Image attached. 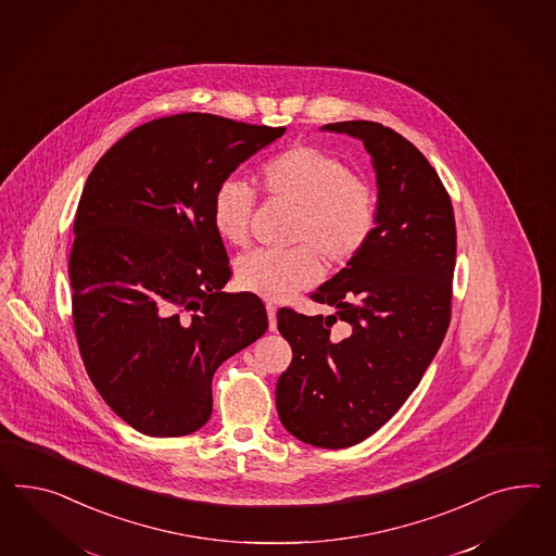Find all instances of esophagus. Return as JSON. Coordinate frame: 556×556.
Wrapping results in <instances>:
<instances>
[{
	"label": "esophagus",
	"mask_w": 556,
	"mask_h": 556,
	"mask_svg": "<svg viewBox=\"0 0 556 556\" xmlns=\"http://www.w3.org/2000/svg\"><path fill=\"white\" fill-rule=\"evenodd\" d=\"M267 316H269V330H277V305L275 303H267Z\"/></svg>",
	"instance_id": "obj_1"
}]
</instances>
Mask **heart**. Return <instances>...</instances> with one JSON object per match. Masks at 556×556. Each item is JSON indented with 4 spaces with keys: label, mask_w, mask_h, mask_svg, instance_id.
<instances>
[{
    "label": "heart",
    "mask_w": 556,
    "mask_h": 556,
    "mask_svg": "<svg viewBox=\"0 0 556 556\" xmlns=\"http://www.w3.org/2000/svg\"><path fill=\"white\" fill-rule=\"evenodd\" d=\"M256 186L273 202L293 206L287 251L256 249L235 265L237 283L265 300H286L321 277L324 263L336 269L356 261L378 226L372 186L336 153L298 143L269 157L256 172ZM255 194L242 181H220L212 194L214 230L242 247L251 235Z\"/></svg>",
    "instance_id": "1"
}]
</instances>
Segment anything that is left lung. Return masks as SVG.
I'll use <instances>...</instances> for the list:
<instances>
[{
  "mask_svg": "<svg viewBox=\"0 0 556 556\" xmlns=\"http://www.w3.org/2000/svg\"><path fill=\"white\" fill-rule=\"evenodd\" d=\"M324 129L358 137L372 155L378 226L364 253L312 293L331 316L279 309L293 361L277 382V410L303 443L344 450L391 419L435 358L450 328L457 232L435 167L405 137L375 121Z\"/></svg>",
  "mask_w": 556,
  "mask_h": 556,
  "instance_id": "1",
  "label": "left lung"
}]
</instances>
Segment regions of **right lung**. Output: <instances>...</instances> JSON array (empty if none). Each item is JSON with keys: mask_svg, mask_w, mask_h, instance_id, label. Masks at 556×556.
<instances>
[{"mask_svg": "<svg viewBox=\"0 0 556 556\" xmlns=\"http://www.w3.org/2000/svg\"><path fill=\"white\" fill-rule=\"evenodd\" d=\"M286 134L211 113L143 123L90 172L68 258L76 342L94 389L150 437L198 431L216 368L267 328L255 293H225L232 270L212 194Z\"/></svg>", "mask_w": 556, "mask_h": 556, "instance_id": "add662e5", "label": "right lung"}]
</instances>
